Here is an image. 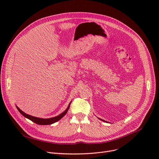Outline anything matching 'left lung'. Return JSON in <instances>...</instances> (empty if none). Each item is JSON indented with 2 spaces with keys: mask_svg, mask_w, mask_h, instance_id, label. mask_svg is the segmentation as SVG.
Wrapping results in <instances>:
<instances>
[{
  "mask_svg": "<svg viewBox=\"0 0 159 159\" xmlns=\"http://www.w3.org/2000/svg\"><path fill=\"white\" fill-rule=\"evenodd\" d=\"M99 119V118H98ZM100 120H102V121H104V122H107L106 120H102V119H99Z\"/></svg>",
  "mask_w": 159,
  "mask_h": 159,
  "instance_id": "obj_1",
  "label": "left lung"
}]
</instances>
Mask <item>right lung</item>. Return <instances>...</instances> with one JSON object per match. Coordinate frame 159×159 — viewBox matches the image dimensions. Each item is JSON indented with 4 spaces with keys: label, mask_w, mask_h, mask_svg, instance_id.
<instances>
[{
    "label": "right lung",
    "mask_w": 159,
    "mask_h": 159,
    "mask_svg": "<svg viewBox=\"0 0 159 159\" xmlns=\"http://www.w3.org/2000/svg\"><path fill=\"white\" fill-rule=\"evenodd\" d=\"M71 103V102H70V103L69 104L68 107H67V109H66V110L64 111L62 113L55 116V117L49 118V119H42V118H39V117H36V116H33L30 115L28 114H26V113H24V111H22L18 106H16V108H17L18 111L24 116V117H26V118L30 119L32 122H35L37 124H39V125H49V124H52L58 121L59 120H61L63 117V116L67 113V112H68Z\"/></svg>",
    "instance_id": "obj_1"
}]
</instances>
